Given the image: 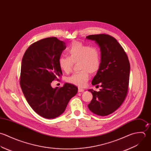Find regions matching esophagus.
<instances>
[{"label":"esophagus","instance_id":"obj_1","mask_svg":"<svg viewBox=\"0 0 151 151\" xmlns=\"http://www.w3.org/2000/svg\"><path fill=\"white\" fill-rule=\"evenodd\" d=\"M84 91V89L78 87V93H82V92H83Z\"/></svg>","mask_w":151,"mask_h":151}]
</instances>
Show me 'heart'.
Here are the masks:
<instances>
[{
  "instance_id": "heart-1",
  "label": "heart",
  "mask_w": 151,
  "mask_h": 151,
  "mask_svg": "<svg viewBox=\"0 0 151 151\" xmlns=\"http://www.w3.org/2000/svg\"><path fill=\"white\" fill-rule=\"evenodd\" d=\"M68 57H61L58 64L62 71L70 73L74 63H78L80 71L66 78V81L78 87L86 85L90 78V73H96L100 69L101 55L100 49L96 46H90L80 42L74 41L67 49Z\"/></svg>"
}]
</instances>
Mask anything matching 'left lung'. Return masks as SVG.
I'll use <instances>...</instances> for the list:
<instances>
[{"mask_svg":"<svg viewBox=\"0 0 151 151\" xmlns=\"http://www.w3.org/2000/svg\"><path fill=\"white\" fill-rule=\"evenodd\" d=\"M86 38L95 41L101 55L100 68L92 85H100L102 88L98 92L88 90L93 97L88 106L95 114L106 116L115 111L125 100L129 81V61L122 47L112 36L100 34Z\"/></svg>","mask_w":151,"mask_h":151,"instance_id":"1","label":"left lung"}]
</instances>
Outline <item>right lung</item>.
I'll return each instance as SVG.
<instances>
[{
	"label": "right lung",
	"mask_w": 151,
	"mask_h": 151,
	"mask_svg": "<svg viewBox=\"0 0 151 151\" xmlns=\"http://www.w3.org/2000/svg\"><path fill=\"white\" fill-rule=\"evenodd\" d=\"M65 49L63 41L48 37L31 45L22 58L20 87L30 106L45 118L60 116L77 93V87L69 83L55 88L51 86L62 75L58 60Z\"/></svg>",
	"instance_id": "add662e5"
}]
</instances>
